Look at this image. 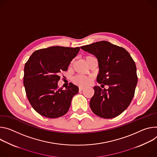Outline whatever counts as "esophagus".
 Instances as JSON below:
<instances>
[{"mask_svg": "<svg viewBox=\"0 0 157 157\" xmlns=\"http://www.w3.org/2000/svg\"><path fill=\"white\" fill-rule=\"evenodd\" d=\"M83 89H84V88H83V87H80V88H79V92L82 91Z\"/></svg>", "mask_w": 157, "mask_h": 157, "instance_id": "34e87169", "label": "esophagus"}]
</instances>
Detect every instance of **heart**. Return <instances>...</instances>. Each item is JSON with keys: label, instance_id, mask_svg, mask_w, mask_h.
Returning <instances> with one entry per match:
<instances>
[{"label": "heart", "instance_id": "heart-1", "mask_svg": "<svg viewBox=\"0 0 157 157\" xmlns=\"http://www.w3.org/2000/svg\"><path fill=\"white\" fill-rule=\"evenodd\" d=\"M91 57H93L90 56H86L85 57L86 61L87 60L91 58ZM90 80H91V78L89 77L83 76V75H77V76L74 77V83H75L78 85L81 86H83L88 85L89 83Z\"/></svg>", "mask_w": 157, "mask_h": 157}]
</instances>
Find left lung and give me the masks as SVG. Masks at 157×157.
<instances>
[{"label": "left lung", "mask_w": 157, "mask_h": 157, "mask_svg": "<svg viewBox=\"0 0 157 157\" xmlns=\"http://www.w3.org/2000/svg\"><path fill=\"white\" fill-rule=\"evenodd\" d=\"M80 48L96 57L99 68L97 81L109 86L108 89L94 86L95 93L90 101L92 111L103 118L117 117L127 109L134 96L138 81L135 62L125 48L107 41Z\"/></svg>", "instance_id": "obj_1"}]
</instances>
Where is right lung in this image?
Returning a JSON list of instances; mask_svg holds the SVG:
<instances>
[{
	"mask_svg": "<svg viewBox=\"0 0 157 157\" xmlns=\"http://www.w3.org/2000/svg\"><path fill=\"white\" fill-rule=\"evenodd\" d=\"M80 47L53 46L35 51L24 67V85L33 109L40 115L56 118L67 113L78 87L72 83L58 88L60 73L67 71Z\"/></svg>",
	"mask_w": 157,
	"mask_h": 157,
	"instance_id": "right-lung-1",
	"label": "right lung"
}]
</instances>
